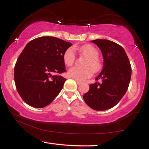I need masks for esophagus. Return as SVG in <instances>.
I'll return each mask as SVG.
<instances>
[{"label": "esophagus", "instance_id": "esophagus-1", "mask_svg": "<svg viewBox=\"0 0 149 149\" xmlns=\"http://www.w3.org/2000/svg\"><path fill=\"white\" fill-rule=\"evenodd\" d=\"M75 81H76L77 85H81V84L82 83L81 81H78V80H75Z\"/></svg>", "mask_w": 149, "mask_h": 149}]
</instances>
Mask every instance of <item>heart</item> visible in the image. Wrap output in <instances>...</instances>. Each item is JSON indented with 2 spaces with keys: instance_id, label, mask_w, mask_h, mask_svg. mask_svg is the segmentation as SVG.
<instances>
[{
  "instance_id": "1",
  "label": "heart",
  "mask_w": 149,
  "mask_h": 149,
  "mask_svg": "<svg viewBox=\"0 0 149 149\" xmlns=\"http://www.w3.org/2000/svg\"><path fill=\"white\" fill-rule=\"evenodd\" d=\"M77 47H69L63 55L64 64L68 66H72L75 59V51ZM80 52L87 56L83 63L84 68L72 67L70 68L68 74L70 77L78 81H84L93 75V71L96 72L100 69V64L98 60V51L93 45H85L79 48Z\"/></svg>"
}]
</instances>
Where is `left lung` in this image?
<instances>
[{"instance_id": "obj_1", "label": "left lung", "mask_w": 149, "mask_h": 149, "mask_svg": "<svg viewBox=\"0 0 149 149\" xmlns=\"http://www.w3.org/2000/svg\"><path fill=\"white\" fill-rule=\"evenodd\" d=\"M101 50L104 66L90 88L83 96L86 104L96 111L109 109L117 105L128 90L132 75L130 63L120 45L107 40L91 41Z\"/></svg>"}]
</instances>
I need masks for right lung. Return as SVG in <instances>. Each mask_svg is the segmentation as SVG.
<instances>
[{"mask_svg":"<svg viewBox=\"0 0 149 149\" xmlns=\"http://www.w3.org/2000/svg\"><path fill=\"white\" fill-rule=\"evenodd\" d=\"M72 45L52 36L37 38L26 45L15 65L14 81L28 105L44 107L60 93L66 79L52 74L66 72L63 55Z\"/></svg>","mask_w":149,"mask_h":149,"instance_id":"right-lung-1","label":"right lung"}]
</instances>
